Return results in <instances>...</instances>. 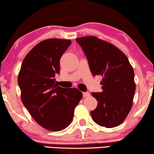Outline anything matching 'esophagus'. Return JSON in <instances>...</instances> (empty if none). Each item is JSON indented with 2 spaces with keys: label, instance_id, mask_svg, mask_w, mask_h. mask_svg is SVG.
<instances>
[{
  "label": "esophagus",
  "instance_id": "1",
  "mask_svg": "<svg viewBox=\"0 0 154 154\" xmlns=\"http://www.w3.org/2000/svg\"><path fill=\"white\" fill-rule=\"evenodd\" d=\"M89 92H83V97H87L89 96Z\"/></svg>",
  "mask_w": 154,
  "mask_h": 154
}]
</instances>
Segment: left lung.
Returning <instances> with one entry per match:
<instances>
[{
    "instance_id": "1",
    "label": "left lung",
    "mask_w": 154,
    "mask_h": 154,
    "mask_svg": "<svg viewBox=\"0 0 154 154\" xmlns=\"http://www.w3.org/2000/svg\"><path fill=\"white\" fill-rule=\"evenodd\" d=\"M94 76L103 77L102 92H92L97 106L91 112L95 123L106 128L120 125L132 107L136 84L134 72L125 54L110 42L95 36L76 39Z\"/></svg>"
}]
</instances>
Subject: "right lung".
Returning <instances> with one entry per match:
<instances>
[{
    "mask_svg": "<svg viewBox=\"0 0 154 154\" xmlns=\"http://www.w3.org/2000/svg\"><path fill=\"white\" fill-rule=\"evenodd\" d=\"M71 43L57 38L40 42L25 57L17 77L23 105L37 123L50 131L67 127L82 98L78 89L58 86L54 79L60 58Z\"/></svg>",
    "mask_w": 154,
    "mask_h": 154,
    "instance_id": "add662e5",
    "label": "right lung"
}]
</instances>
